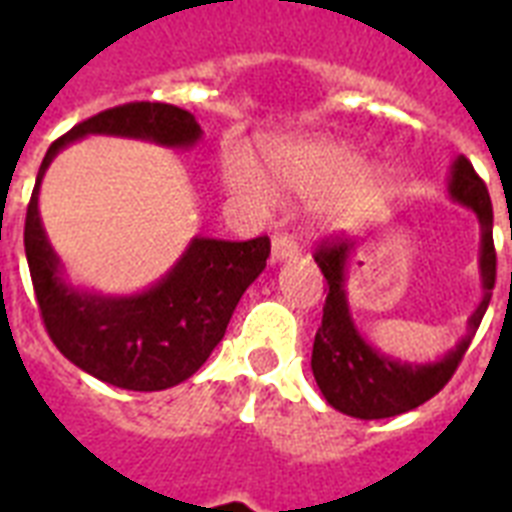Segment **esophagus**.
<instances>
[{"mask_svg":"<svg viewBox=\"0 0 512 512\" xmlns=\"http://www.w3.org/2000/svg\"><path fill=\"white\" fill-rule=\"evenodd\" d=\"M300 255V247L292 236H273L271 244V260L273 263H284V260H295Z\"/></svg>","mask_w":512,"mask_h":512,"instance_id":"obj_1","label":"esophagus"}]
</instances>
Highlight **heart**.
Returning a JSON list of instances; mask_svg holds the SVG:
<instances>
[{
    "label": "heart",
    "instance_id": "heart-1",
    "mask_svg": "<svg viewBox=\"0 0 512 512\" xmlns=\"http://www.w3.org/2000/svg\"><path fill=\"white\" fill-rule=\"evenodd\" d=\"M265 170L271 185L297 201H321V223L335 231H353L385 209L393 196V175L364 154L329 138H287L265 146ZM225 180L233 191L268 204L271 185L247 156L225 162Z\"/></svg>",
    "mask_w": 512,
    "mask_h": 512
}]
</instances>
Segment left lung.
<instances>
[{
    "label": "left lung",
    "mask_w": 512,
    "mask_h": 512,
    "mask_svg": "<svg viewBox=\"0 0 512 512\" xmlns=\"http://www.w3.org/2000/svg\"><path fill=\"white\" fill-rule=\"evenodd\" d=\"M449 199L468 207L481 228V247H478V276H481V303L470 313L468 329L436 361H409V358L390 356L385 350L374 348L358 332L348 303V268L356 257L358 244L348 239H337L316 252L324 279H327V303L324 319L313 340L311 369L319 385L321 396L337 412L356 417V420H385L396 414L412 412L428 398H433L446 382L452 380L454 369L465 356L470 340L476 335L478 324L484 319L489 300H492L494 276H497V255L492 241V199L484 180L476 175L473 164L465 156H457L449 170L446 183Z\"/></svg>",
    "instance_id": "1"
}]
</instances>
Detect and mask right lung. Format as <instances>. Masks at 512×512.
Masks as SVG:
<instances>
[{
	"label": "right lung",
	"instance_id": "right-lung-1",
	"mask_svg": "<svg viewBox=\"0 0 512 512\" xmlns=\"http://www.w3.org/2000/svg\"><path fill=\"white\" fill-rule=\"evenodd\" d=\"M87 135L146 140L188 151L201 140L191 111L127 103L76 124L44 154L26 212V260L44 327L82 372L124 390H167L188 380L223 340L241 295L263 273L271 241L193 236L170 271L132 295H106L68 279L39 215V188L52 159Z\"/></svg>",
	"mask_w": 512,
	"mask_h": 512
}]
</instances>
